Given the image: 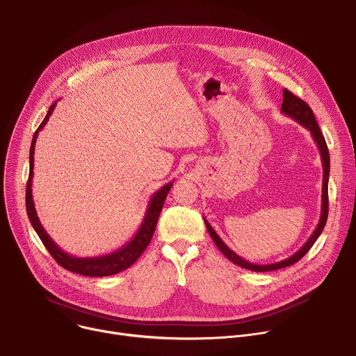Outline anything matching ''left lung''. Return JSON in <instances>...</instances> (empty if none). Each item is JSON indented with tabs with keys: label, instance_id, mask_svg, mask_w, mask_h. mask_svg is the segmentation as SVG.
<instances>
[{
	"label": "left lung",
	"instance_id": "1",
	"mask_svg": "<svg viewBox=\"0 0 356 356\" xmlns=\"http://www.w3.org/2000/svg\"><path fill=\"white\" fill-rule=\"evenodd\" d=\"M284 101H282V106L281 111L284 115L292 118L293 121H296L298 124L302 125L305 129H308L312 135V138L319 149L321 154V159H322V168H323V179H322V205H321V216H319V222L315 228V231L312 232V235L309 236V239L300 247V250H298L293 255H291L289 258L280 261V262H273V264H266V265H259V264H252L247 259L241 258L238 254H235L228 245L220 238L215 232V229L211 227V224L207 221V218L204 216V221L207 225V229L212 238V241L215 242V245L231 262H234L235 265L245 268V269H251L255 272H266V270H275V269H281V268H286L295 262H298L300 258H302L311 248L312 245L315 243V241L318 239V236L321 235V232L325 228L326 220H327V179H330V152H327V147L325 143L323 135L319 129V125L316 122V118L312 113V109L309 108V105L307 102H304L300 98L295 97L292 92H289L288 90H284Z\"/></svg>",
	"mask_w": 356,
	"mask_h": 356
}]
</instances>
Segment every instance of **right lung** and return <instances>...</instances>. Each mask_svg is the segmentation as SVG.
<instances>
[{"label":"right lung","instance_id":"add662e5","mask_svg":"<svg viewBox=\"0 0 356 356\" xmlns=\"http://www.w3.org/2000/svg\"><path fill=\"white\" fill-rule=\"evenodd\" d=\"M56 105H57V101L49 106L44 121L37 128V131L33 136V143H31V148H30V175H29V182H26V193H25L26 213H29L30 222H31L33 228L35 229V232L38 234L42 243L45 245V248L48 250L51 257L56 259L63 268H65L74 273H79V275H86V277L114 275V273L122 272L124 269L129 268L136 259L143 255V252L148 247V243L152 239L163 202H165V198L170 193L174 181L161 186L156 193H154V195L149 198L148 208L145 211L144 220H143L138 231H136L135 235L131 238V241L127 242L125 245H122L120 250H117L111 254H105V255H99V257H94V258H79V257H74V255L63 251L58 245L52 241V238L47 234L44 227L41 225L37 211H35V205H34V200H33V189H31L33 175H34L33 170H34V151H35L37 136H38V132L48 122L49 115L52 114L54 109H56Z\"/></svg>","mask_w":356,"mask_h":356}]
</instances>
